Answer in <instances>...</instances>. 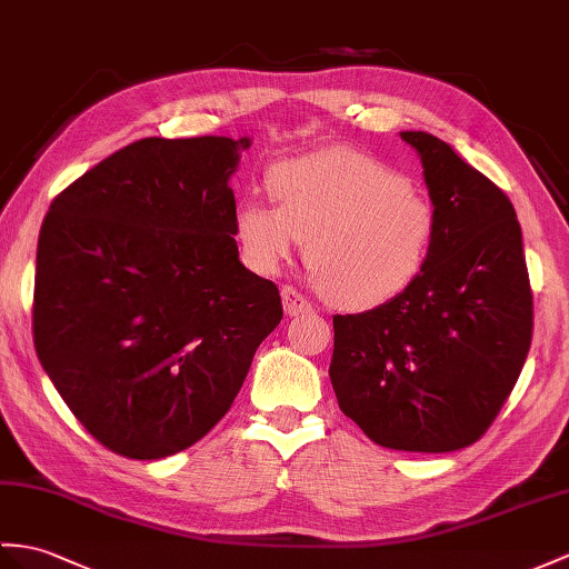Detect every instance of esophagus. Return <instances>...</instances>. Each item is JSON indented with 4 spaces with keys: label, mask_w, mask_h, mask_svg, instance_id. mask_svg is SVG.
<instances>
[{
    "label": "esophagus",
    "mask_w": 569,
    "mask_h": 569,
    "mask_svg": "<svg viewBox=\"0 0 569 569\" xmlns=\"http://www.w3.org/2000/svg\"><path fill=\"white\" fill-rule=\"evenodd\" d=\"M282 303H284V313L287 316H301V313H311L313 307L303 299L295 287H282Z\"/></svg>",
    "instance_id": "obj_1"
}]
</instances>
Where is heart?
<instances>
[{"label":"heart","mask_w":569,"mask_h":569,"mask_svg":"<svg viewBox=\"0 0 569 569\" xmlns=\"http://www.w3.org/2000/svg\"><path fill=\"white\" fill-rule=\"evenodd\" d=\"M277 207L246 200L233 233L248 268L274 272L307 237V262L338 307L369 311L420 280L437 241L432 202L373 157L318 149L272 166Z\"/></svg>","instance_id":"heart-1"}]
</instances>
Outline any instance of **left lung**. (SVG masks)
Returning <instances> with one entry per match:
<instances>
[{"label":"left lung","mask_w":569,"mask_h":569,"mask_svg":"<svg viewBox=\"0 0 569 569\" xmlns=\"http://www.w3.org/2000/svg\"><path fill=\"white\" fill-rule=\"evenodd\" d=\"M437 212L427 268L379 309L332 316L330 383L379 447L445 453L473 445L521 373L533 299L515 207L453 147L400 132Z\"/></svg>","instance_id":"left-lung-1"}]
</instances>
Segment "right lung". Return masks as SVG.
<instances>
[{"instance_id":"add662e5","label":"right lung","mask_w":569,"mask_h":569,"mask_svg":"<svg viewBox=\"0 0 569 569\" xmlns=\"http://www.w3.org/2000/svg\"><path fill=\"white\" fill-rule=\"evenodd\" d=\"M251 137H147L52 200L36 256L33 342L74 418L128 459L200 441L282 321L243 268L229 186Z\"/></svg>"}]
</instances>
